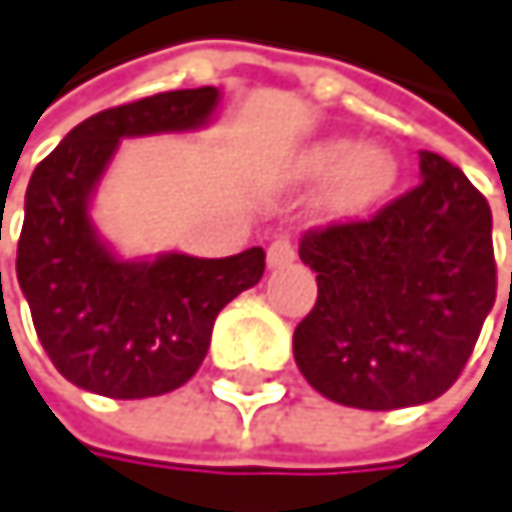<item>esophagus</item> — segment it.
Here are the masks:
<instances>
[{
  "instance_id": "obj_1",
  "label": "esophagus",
  "mask_w": 512,
  "mask_h": 512,
  "mask_svg": "<svg viewBox=\"0 0 512 512\" xmlns=\"http://www.w3.org/2000/svg\"><path fill=\"white\" fill-rule=\"evenodd\" d=\"M294 261V245H291V239H276L270 248H267V267L270 270H279V267H288Z\"/></svg>"
}]
</instances>
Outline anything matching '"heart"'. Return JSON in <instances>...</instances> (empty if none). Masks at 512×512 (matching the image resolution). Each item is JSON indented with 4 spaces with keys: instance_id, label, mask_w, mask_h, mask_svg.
Listing matches in <instances>:
<instances>
[{
    "instance_id": "obj_1",
    "label": "heart",
    "mask_w": 512,
    "mask_h": 512,
    "mask_svg": "<svg viewBox=\"0 0 512 512\" xmlns=\"http://www.w3.org/2000/svg\"><path fill=\"white\" fill-rule=\"evenodd\" d=\"M318 209L327 221H361L397 188L400 163L385 142L355 145L349 136H324L306 145L288 169L294 185L323 181Z\"/></svg>"
}]
</instances>
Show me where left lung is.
<instances>
[{"mask_svg": "<svg viewBox=\"0 0 512 512\" xmlns=\"http://www.w3.org/2000/svg\"><path fill=\"white\" fill-rule=\"evenodd\" d=\"M422 181L367 221L300 239L318 300L294 331V361L327 400L404 410L440 397L495 306L492 209L434 151Z\"/></svg>", "mask_w": 512, "mask_h": 512, "instance_id": "1", "label": "left lung"}]
</instances>
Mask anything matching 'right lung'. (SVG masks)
<instances>
[{
	"instance_id": "right-lung-1",
	"label": "right lung",
	"mask_w": 512,
	"mask_h": 512,
	"mask_svg": "<svg viewBox=\"0 0 512 512\" xmlns=\"http://www.w3.org/2000/svg\"><path fill=\"white\" fill-rule=\"evenodd\" d=\"M218 102V87H197L105 108L29 178L17 282L48 358L84 391L139 400L185 385L209 352L218 312L264 276L258 245L230 258L163 251L124 261L90 218L121 139L200 130Z\"/></svg>"
}]
</instances>
